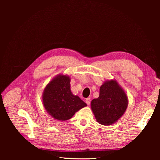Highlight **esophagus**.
I'll list each match as a JSON object with an SVG mask.
<instances>
[{
    "mask_svg": "<svg viewBox=\"0 0 160 160\" xmlns=\"http://www.w3.org/2000/svg\"><path fill=\"white\" fill-rule=\"evenodd\" d=\"M86 102L88 105H89L90 104V102H91V98H88L86 99Z\"/></svg>",
    "mask_w": 160,
    "mask_h": 160,
    "instance_id": "1",
    "label": "esophagus"
}]
</instances>
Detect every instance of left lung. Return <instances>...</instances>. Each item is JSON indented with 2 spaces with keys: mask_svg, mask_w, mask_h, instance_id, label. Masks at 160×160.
Listing matches in <instances>:
<instances>
[{
  "mask_svg": "<svg viewBox=\"0 0 160 160\" xmlns=\"http://www.w3.org/2000/svg\"><path fill=\"white\" fill-rule=\"evenodd\" d=\"M128 105L127 93L116 80H106L100 88V95L92 100L91 108L97 121L102 125L115 123Z\"/></svg>",
  "mask_w": 160,
  "mask_h": 160,
  "instance_id": "1",
  "label": "left lung"
}]
</instances>
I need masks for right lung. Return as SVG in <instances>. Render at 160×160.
I'll return each mask as SVG.
<instances>
[{"mask_svg":"<svg viewBox=\"0 0 160 160\" xmlns=\"http://www.w3.org/2000/svg\"><path fill=\"white\" fill-rule=\"evenodd\" d=\"M69 76L59 74L44 89L42 101L47 112L56 120L65 121L87 104L71 91Z\"/></svg>","mask_w":160,"mask_h":160,"instance_id":"right-lung-1","label":"right lung"}]
</instances>
